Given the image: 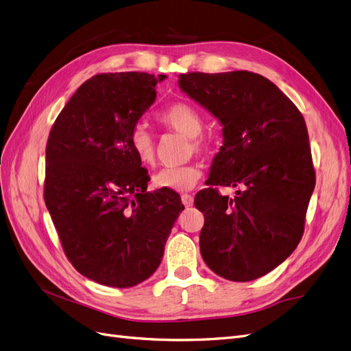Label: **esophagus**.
Returning a JSON list of instances; mask_svg holds the SVG:
<instances>
[{
	"label": "esophagus",
	"instance_id": "34e87169",
	"mask_svg": "<svg viewBox=\"0 0 351 351\" xmlns=\"http://www.w3.org/2000/svg\"><path fill=\"white\" fill-rule=\"evenodd\" d=\"M182 202H183V205H184L186 208L192 206V205H193V196H192V195H183V196H182Z\"/></svg>",
	"mask_w": 351,
	"mask_h": 351
}]
</instances>
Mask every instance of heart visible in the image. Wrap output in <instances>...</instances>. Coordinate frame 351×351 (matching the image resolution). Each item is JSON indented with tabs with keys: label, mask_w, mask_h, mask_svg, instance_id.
<instances>
[{
	"label": "heart",
	"mask_w": 351,
	"mask_h": 351,
	"mask_svg": "<svg viewBox=\"0 0 351 351\" xmlns=\"http://www.w3.org/2000/svg\"><path fill=\"white\" fill-rule=\"evenodd\" d=\"M158 121L167 129L174 130L184 137H189L190 149L195 152H206L209 149V142L206 137L200 134L204 129V121L199 111L187 102H173L159 111L156 115ZM130 149L134 156L143 165H152L156 158V145L152 134L145 127L136 125L129 137ZM202 177V169L196 164H189L183 167L162 168L154 176V186L156 189L173 190V192H187L192 190L199 178Z\"/></svg>",
	"instance_id": "obj_1"
}]
</instances>
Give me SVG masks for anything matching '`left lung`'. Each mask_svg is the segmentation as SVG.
<instances>
[{
    "label": "left lung",
    "instance_id": "obj_1",
    "mask_svg": "<svg viewBox=\"0 0 351 351\" xmlns=\"http://www.w3.org/2000/svg\"><path fill=\"white\" fill-rule=\"evenodd\" d=\"M178 86L218 119L224 137L210 187L195 197L205 217L202 258L222 278L256 280L289 258L303 236L315 189L303 115L256 73H186ZM217 185L234 186L237 195L222 197Z\"/></svg>",
    "mask_w": 351,
    "mask_h": 351
}]
</instances>
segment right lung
<instances>
[{
    "label": "right lung",
    "mask_w": 351,
    "mask_h": 351,
    "mask_svg": "<svg viewBox=\"0 0 351 351\" xmlns=\"http://www.w3.org/2000/svg\"><path fill=\"white\" fill-rule=\"evenodd\" d=\"M165 77L97 74L70 98L48 137L45 205L67 259L102 285L127 289L149 278L184 209L173 190L146 192L149 176L129 143Z\"/></svg>",
    "instance_id": "add662e5"
}]
</instances>
